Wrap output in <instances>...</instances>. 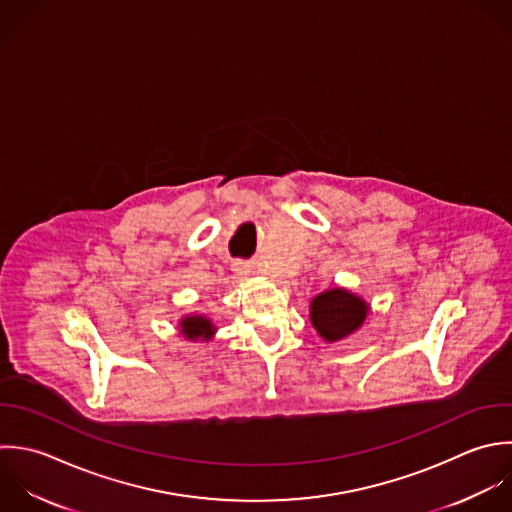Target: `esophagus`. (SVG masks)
I'll list each match as a JSON object with an SVG mask.
<instances>
[{"label": "esophagus", "mask_w": 512, "mask_h": 512, "mask_svg": "<svg viewBox=\"0 0 512 512\" xmlns=\"http://www.w3.org/2000/svg\"><path fill=\"white\" fill-rule=\"evenodd\" d=\"M231 267H233V271H235V275H237L239 279H245V277L249 275V265L243 263V261H235Z\"/></svg>", "instance_id": "obj_1"}]
</instances>
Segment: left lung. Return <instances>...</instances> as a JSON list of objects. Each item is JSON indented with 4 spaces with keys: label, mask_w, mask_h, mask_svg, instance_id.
<instances>
[{
    "label": "left lung",
    "mask_w": 512,
    "mask_h": 512,
    "mask_svg": "<svg viewBox=\"0 0 512 512\" xmlns=\"http://www.w3.org/2000/svg\"><path fill=\"white\" fill-rule=\"evenodd\" d=\"M367 315L369 305L341 287L323 291L311 301V323L327 343L353 335Z\"/></svg>",
    "instance_id": "obj_1"
}]
</instances>
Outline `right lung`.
<instances>
[{"label": "right lung", "instance_id": "obj_1", "mask_svg": "<svg viewBox=\"0 0 512 512\" xmlns=\"http://www.w3.org/2000/svg\"><path fill=\"white\" fill-rule=\"evenodd\" d=\"M179 331L189 341H209L215 335V325L203 315H189L179 321Z\"/></svg>", "mask_w": 512, "mask_h": 512}]
</instances>
